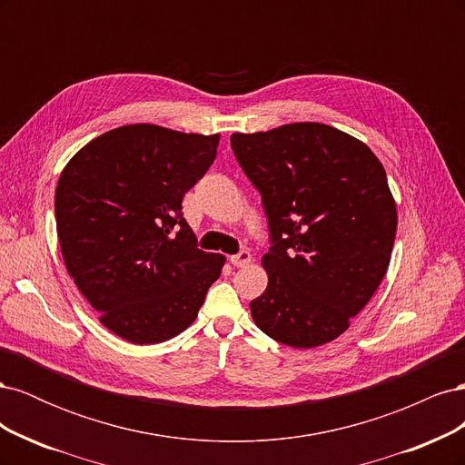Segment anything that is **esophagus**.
I'll return each instance as SVG.
<instances>
[{
	"mask_svg": "<svg viewBox=\"0 0 465 465\" xmlns=\"http://www.w3.org/2000/svg\"><path fill=\"white\" fill-rule=\"evenodd\" d=\"M229 262H231L234 267H244V265H248V263L252 262V254H250L248 250H241V252H238V254L231 256Z\"/></svg>",
	"mask_w": 465,
	"mask_h": 465,
	"instance_id": "1",
	"label": "esophagus"
}]
</instances>
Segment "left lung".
Segmentation results:
<instances>
[{
	"instance_id": "obj_1",
	"label": "left lung",
	"mask_w": 465,
	"mask_h": 465,
	"mask_svg": "<svg viewBox=\"0 0 465 465\" xmlns=\"http://www.w3.org/2000/svg\"><path fill=\"white\" fill-rule=\"evenodd\" d=\"M238 164L262 195L267 289L256 326L299 349L341 335L384 279L398 229L382 163L359 139L318 122L232 134Z\"/></svg>"
}]
</instances>
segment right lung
Wrapping results in <instances>:
<instances>
[{
	"mask_svg": "<svg viewBox=\"0 0 465 465\" xmlns=\"http://www.w3.org/2000/svg\"><path fill=\"white\" fill-rule=\"evenodd\" d=\"M219 135L122 125L74 154L55 188L67 273L104 326L153 345L198 316L224 256L198 248L184 193L213 164Z\"/></svg>",
	"mask_w": 465,
	"mask_h": 465,
	"instance_id": "1",
	"label": "right lung"
}]
</instances>
